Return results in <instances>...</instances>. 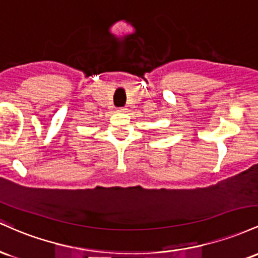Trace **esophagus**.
<instances>
[{"label": "esophagus", "mask_w": 258, "mask_h": 258, "mask_svg": "<svg viewBox=\"0 0 258 258\" xmlns=\"http://www.w3.org/2000/svg\"><path fill=\"white\" fill-rule=\"evenodd\" d=\"M117 111L118 112H126V108H125V107H119V108H118Z\"/></svg>", "instance_id": "1"}]
</instances>
